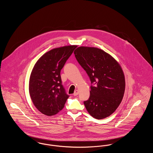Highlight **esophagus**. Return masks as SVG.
<instances>
[{
    "label": "esophagus",
    "mask_w": 153,
    "mask_h": 153,
    "mask_svg": "<svg viewBox=\"0 0 153 153\" xmlns=\"http://www.w3.org/2000/svg\"><path fill=\"white\" fill-rule=\"evenodd\" d=\"M79 94V91L78 90H76L73 94L74 96H77V95Z\"/></svg>",
    "instance_id": "esophagus-1"
}]
</instances>
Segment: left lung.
Segmentation results:
<instances>
[{
  "instance_id": "left-lung-1",
  "label": "left lung",
  "mask_w": 153,
  "mask_h": 153,
  "mask_svg": "<svg viewBox=\"0 0 153 153\" xmlns=\"http://www.w3.org/2000/svg\"><path fill=\"white\" fill-rule=\"evenodd\" d=\"M74 54L92 84L89 98L84 102L88 113L97 119L109 117L123 97L126 84L121 66L108 53L97 48L80 46Z\"/></svg>"
}]
</instances>
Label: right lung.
I'll return each instance as SVG.
<instances>
[{"label":"right lung","mask_w":153,"mask_h":153,"mask_svg":"<svg viewBox=\"0 0 153 153\" xmlns=\"http://www.w3.org/2000/svg\"><path fill=\"white\" fill-rule=\"evenodd\" d=\"M76 48L69 45L51 49L39 58L32 70L30 96L37 109L45 115L57 114L69 96L62 85L60 72Z\"/></svg>","instance_id":"obj_1"}]
</instances>
